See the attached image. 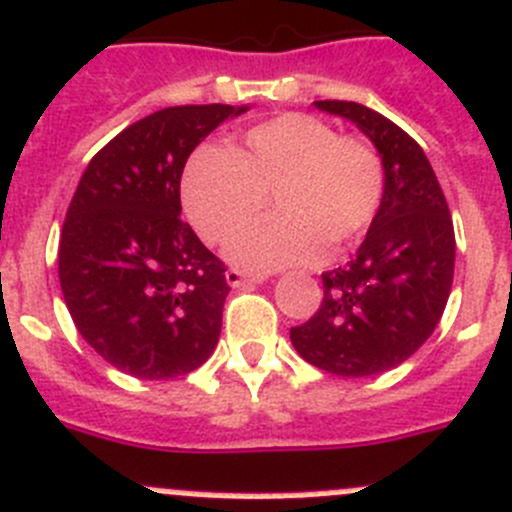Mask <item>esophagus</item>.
Here are the masks:
<instances>
[{
    "label": "esophagus",
    "instance_id": "esophagus-1",
    "mask_svg": "<svg viewBox=\"0 0 512 512\" xmlns=\"http://www.w3.org/2000/svg\"><path fill=\"white\" fill-rule=\"evenodd\" d=\"M267 275H250V272L245 270H237V267H229L227 272H224V280H227L229 288H245V285L250 283H262Z\"/></svg>",
    "mask_w": 512,
    "mask_h": 512
}]
</instances>
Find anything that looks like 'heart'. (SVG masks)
I'll return each instance as SVG.
<instances>
[{
	"label": "heart",
	"instance_id": "b5f03b06",
	"mask_svg": "<svg viewBox=\"0 0 512 512\" xmlns=\"http://www.w3.org/2000/svg\"><path fill=\"white\" fill-rule=\"evenodd\" d=\"M276 191L275 220L237 229L224 255L247 270L321 260L326 242L358 240L384 194V166L376 151L338 136L326 121L283 113L247 131L240 154L199 148L181 179L189 222L207 242H219Z\"/></svg>",
	"mask_w": 512,
	"mask_h": 512
}]
</instances>
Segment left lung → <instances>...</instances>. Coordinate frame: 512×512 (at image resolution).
Wrapping results in <instances>:
<instances>
[{"label": "left lung", "mask_w": 512, "mask_h": 512, "mask_svg": "<svg viewBox=\"0 0 512 512\" xmlns=\"http://www.w3.org/2000/svg\"><path fill=\"white\" fill-rule=\"evenodd\" d=\"M374 143L384 194L356 257L323 272V303L290 328L295 351L336 376H376L432 336L455 275V229L432 164L409 133L351 100H315Z\"/></svg>", "instance_id": "1"}]
</instances>
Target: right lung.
<instances>
[{
	"label": "right lung",
	"instance_id": "add662e5",
	"mask_svg": "<svg viewBox=\"0 0 512 512\" xmlns=\"http://www.w3.org/2000/svg\"><path fill=\"white\" fill-rule=\"evenodd\" d=\"M250 105H174L118 133L88 164L60 234V288L98 356L136 379L191 374L212 356L229 285L181 222L191 151Z\"/></svg>",
	"mask_w": 512,
	"mask_h": 512
}]
</instances>
